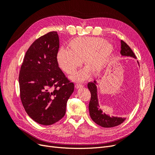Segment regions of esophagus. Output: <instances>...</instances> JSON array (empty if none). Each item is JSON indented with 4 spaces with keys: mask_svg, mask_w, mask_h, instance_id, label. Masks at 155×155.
Segmentation results:
<instances>
[{
    "mask_svg": "<svg viewBox=\"0 0 155 155\" xmlns=\"http://www.w3.org/2000/svg\"><path fill=\"white\" fill-rule=\"evenodd\" d=\"M82 87H83V85H82V84H81V83H77L76 85V88L77 89H79V88H82Z\"/></svg>",
    "mask_w": 155,
    "mask_h": 155,
    "instance_id": "obj_1",
    "label": "esophagus"
}]
</instances>
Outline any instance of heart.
<instances>
[{
	"mask_svg": "<svg viewBox=\"0 0 155 155\" xmlns=\"http://www.w3.org/2000/svg\"><path fill=\"white\" fill-rule=\"evenodd\" d=\"M69 50L60 48L57 54L59 67L68 74L76 72L84 61L88 69L74 74V81H84L91 76L101 72L109 61L113 51L112 45L100 37H78L68 43Z\"/></svg>",
	"mask_w": 155,
	"mask_h": 155,
	"instance_id": "1",
	"label": "heart"
}]
</instances>
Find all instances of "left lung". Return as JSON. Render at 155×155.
Segmentation results:
<instances>
[{
	"label": "left lung",
	"instance_id": "1",
	"mask_svg": "<svg viewBox=\"0 0 155 155\" xmlns=\"http://www.w3.org/2000/svg\"><path fill=\"white\" fill-rule=\"evenodd\" d=\"M120 54L122 56H127L133 58H137L133 50L127 45L124 41H121V51ZM138 63V61H137ZM97 82L96 80L94 82H89L87 85L88 88L91 92V98L88 105L89 113L92 120L94 122L103 127L109 128L118 126L122 124L125 120V118L116 116H110L105 113H104L101 110L99 105L97 98Z\"/></svg>",
	"mask_w": 155,
	"mask_h": 155
}]
</instances>
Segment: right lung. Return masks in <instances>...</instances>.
I'll return each instance as SVG.
<instances>
[{"label": "right lung", "instance_id": "right-lung-1", "mask_svg": "<svg viewBox=\"0 0 155 155\" xmlns=\"http://www.w3.org/2000/svg\"><path fill=\"white\" fill-rule=\"evenodd\" d=\"M59 39L50 31L36 39L27 50L18 76L25 109L35 122L50 125L64 116L74 85L59 67Z\"/></svg>", "mask_w": 155, "mask_h": 155}]
</instances>
